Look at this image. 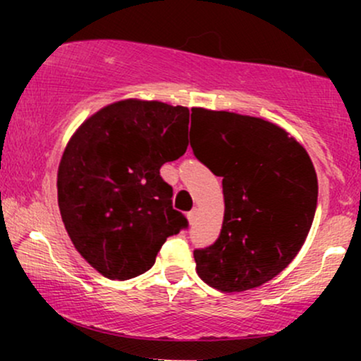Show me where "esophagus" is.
Returning <instances> with one entry per match:
<instances>
[{"label": "esophagus", "instance_id": "esophagus-1", "mask_svg": "<svg viewBox=\"0 0 361 361\" xmlns=\"http://www.w3.org/2000/svg\"><path fill=\"white\" fill-rule=\"evenodd\" d=\"M197 215H198L197 210H192V212H188V214H186V217H188V222H190V226H193L195 221H197Z\"/></svg>", "mask_w": 361, "mask_h": 361}]
</instances>
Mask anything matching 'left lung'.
Listing matches in <instances>:
<instances>
[{
    "label": "left lung",
    "mask_w": 361,
    "mask_h": 361,
    "mask_svg": "<svg viewBox=\"0 0 361 361\" xmlns=\"http://www.w3.org/2000/svg\"><path fill=\"white\" fill-rule=\"evenodd\" d=\"M193 154L222 176V231L195 250L210 287L243 292L267 283L300 251L317 207V176L305 149L283 128L231 111L192 110Z\"/></svg>",
    "instance_id": "1"
}]
</instances>
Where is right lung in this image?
Returning a JSON list of instances; mask_svg holds the SVG:
<instances>
[{"label": "right lung", "instance_id": "right-lung-1", "mask_svg": "<svg viewBox=\"0 0 361 361\" xmlns=\"http://www.w3.org/2000/svg\"><path fill=\"white\" fill-rule=\"evenodd\" d=\"M188 123L186 106L123 100L97 111L69 140L57 173L62 222L106 279L142 275L169 235L188 227L159 173L185 154Z\"/></svg>", "mask_w": 361, "mask_h": 361}]
</instances>
